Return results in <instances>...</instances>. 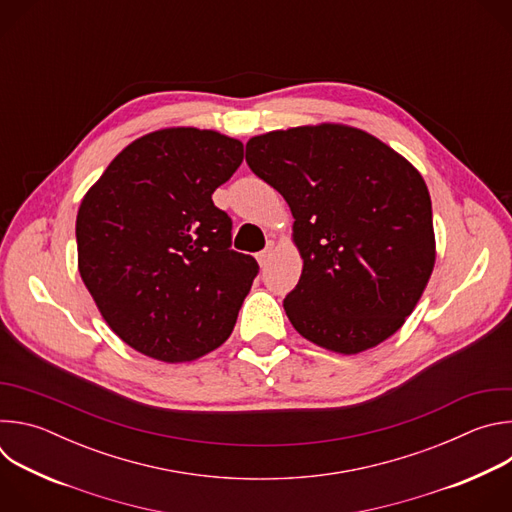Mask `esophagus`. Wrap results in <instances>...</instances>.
I'll return each instance as SVG.
<instances>
[{
    "label": "esophagus",
    "mask_w": 512,
    "mask_h": 512,
    "mask_svg": "<svg viewBox=\"0 0 512 512\" xmlns=\"http://www.w3.org/2000/svg\"><path fill=\"white\" fill-rule=\"evenodd\" d=\"M271 253H273V243H269L261 253H257V261H259V265L263 267L267 261H269V257H271Z\"/></svg>",
    "instance_id": "1"
}]
</instances>
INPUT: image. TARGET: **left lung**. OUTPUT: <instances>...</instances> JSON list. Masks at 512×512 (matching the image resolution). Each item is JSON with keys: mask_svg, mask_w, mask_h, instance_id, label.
<instances>
[{"mask_svg": "<svg viewBox=\"0 0 512 512\" xmlns=\"http://www.w3.org/2000/svg\"><path fill=\"white\" fill-rule=\"evenodd\" d=\"M247 164L294 214L304 269L283 300L294 328L338 354L393 336L435 265L431 198L417 168L342 123L255 135Z\"/></svg>", "mask_w": 512, "mask_h": 512, "instance_id": "1", "label": "left lung"}]
</instances>
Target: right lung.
<instances>
[{
    "label": "right lung",
    "mask_w": 512,
    "mask_h": 512,
    "mask_svg": "<svg viewBox=\"0 0 512 512\" xmlns=\"http://www.w3.org/2000/svg\"><path fill=\"white\" fill-rule=\"evenodd\" d=\"M241 162L235 137L158 129L131 141L85 194L79 273L137 352L192 362L231 336L259 265L231 249V218L212 192Z\"/></svg>",
    "instance_id": "add662e5"
}]
</instances>
